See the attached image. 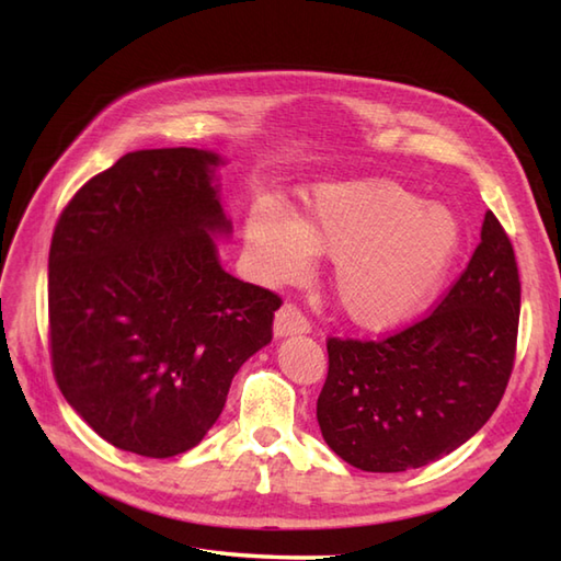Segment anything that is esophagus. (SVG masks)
<instances>
[{
  "label": "esophagus",
  "instance_id": "esophagus-1",
  "mask_svg": "<svg viewBox=\"0 0 561 561\" xmlns=\"http://www.w3.org/2000/svg\"><path fill=\"white\" fill-rule=\"evenodd\" d=\"M311 332V323L299 308L291 304H284L277 313H274V337H291V335H306Z\"/></svg>",
  "mask_w": 561,
  "mask_h": 561
}]
</instances>
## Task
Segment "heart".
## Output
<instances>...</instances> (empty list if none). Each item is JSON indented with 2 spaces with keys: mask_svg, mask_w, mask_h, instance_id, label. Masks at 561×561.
<instances>
[{
  "mask_svg": "<svg viewBox=\"0 0 561 561\" xmlns=\"http://www.w3.org/2000/svg\"><path fill=\"white\" fill-rule=\"evenodd\" d=\"M245 241L262 279L301 282L316 255L332 257V294L356 328L388 332L412 323L444 287L462 243L456 214L396 181L325 183L304 211L260 199Z\"/></svg>",
  "mask_w": 561,
  "mask_h": 561,
  "instance_id": "b5f03b06",
  "label": "heart"
}]
</instances>
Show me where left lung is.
<instances>
[{"label":"left lung","mask_w":561,"mask_h":561,"mask_svg":"<svg viewBox=\"0 0 561 561\" xmlns=\"http://www.w3.org/2000/svg\"><path fill=\"white\" fill-rule=\"evenodd\" d=\"M518 313L514 248L486 211L480 245L436 311L380 342L328 340L316 410L325 444L366 472H404L448 456L502 402Z\"/></svg>","instance_id":"1"}]
</instances>
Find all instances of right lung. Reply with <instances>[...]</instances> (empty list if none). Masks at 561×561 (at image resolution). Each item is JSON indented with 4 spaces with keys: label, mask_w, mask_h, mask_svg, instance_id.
I'll return each instance as SVG.
<instances>
[{
    "label": "right lung",
    "mask_w": 561,
    "mask_h": 561,
    "mask_svg": "<svg viewBox=\"0 0 561 561\" xmlns=\"http://www.w3.org/2000/svg\"><path fill=\"white\" fill-rule=\"evenodd\" d=\"M219 153H125L59 217L47 260L53 371L101 438L145 458L195 448L272 340L279 296L219 262Z\"/></svg>",
    "instance_id": "add662e5"
}]
</instances>
